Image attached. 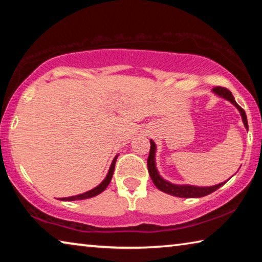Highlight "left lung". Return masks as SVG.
Wrapping results in <instances>:
<instances>
[{
    "instance_id": "8db88e82",
    "label": "left lung",
    "mask_w": 262,
    "mask_h": 262,
    "mask_svg": "<svg viewBox=\"0 0 262 262\" xmlns=\"http://www.w3.org/2000/svg\"><path fill=\"white\" fill-rule=\"evenodd\" d=\"M212 91H214L216 95H219L221 97H223V98L228 99L229 101H231V103L236 106L239 112H241L244 125H245L246 129H248L245 111H244L241 106L236 103V100H234L231 92H230L227 88H223V86H215L214 89H212ZM155 154H156V145H155L154 141L150 140V152H149V157H148V171H149L150 177H151V180L155 184V186H156L159 190H162V192H164V193H167V194L173 195V196H178V198H202V196H206V195L210 194L212 192H215L216 189H219L221 186H223L225 183H227V181H225V183H221L219 185L210 186V187H198V186L174 185V184L168 183V181L164 180L158 173V171L156 168V164H155Z\"/></svg>"
}]
</instances>
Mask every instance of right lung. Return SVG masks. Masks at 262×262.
<instances>
[{
	"label": "right lung",
	"mask_w": 262,
	"mask_h": 262,
	"mask_svg": "<svg viewBox=\"0 0 262 262\" xmlns=\"http://www.w3.org/2000/svg\"><path fill=\"white\" fill-rule=\"evenodd\" d=\"M117 158L118 156H115V158L113 159L112 164H111V167H110V171L107 176H106V178L103 180V183L100 185L97 186L94 189L89 190L86 193H83V194H78V195H75V196H70V198H62L61 200L63 201H75V200H84V199H89V198H92V196H96V195L100 194L103 190L106 189L111 179H112V176H113V172H114V166H115V162H117Z\"/></svg>",
	"instance_id": "1"
}]
</instances>
